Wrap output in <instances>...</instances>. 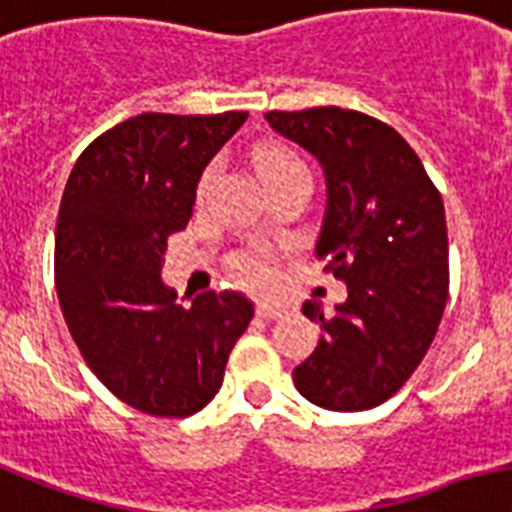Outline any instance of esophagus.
I'll use <instances>...</instances> for the list:
<instances>
[{"instance_id": "esophagus-1", "label": "esophagus", "mask_w": 512, "mask_h": 512, "mask_svg": "<svg viewBox=\"0 0 512 512\" xmlns=\"http://www.w3.org/2000/svg\"><path fill=\"white\" fill-rule=\"evenodd\" d=\"M286 313L284 305H270V302H257V315L265 318V321H276L281 315Z\"/></svg>"}]
</instances>
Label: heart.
I'll use <instances>...</instances> for the list:
<instances>
[{
  "mask_svg": "<svg viewBox=\"0 0 512 512\" xmlns=\"http://www.w3.org/2000/svg\"><path fill=\"white\" fill-rule=\"evenodd\" d=\"M305 168L302 160H299L294 152L289 149H268L263 155L257 157V176L260 181L270 176H278L284 170H297ZM213 181V170H207L202 176V184H199V194H205L207 186ZM231 268H234L236 278L242 281L249 289H268L273 284V252L270 249H247V252H239V255L231 260Z\"/></svg>",
  "mask_w": 512,
  "mask_h": 512,
  "instance_id": "obj_1",
  "label": "heart"
}]
</instances>
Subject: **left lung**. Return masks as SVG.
Segmentation results:
<instances>
[{
  "mask_svg": "<svg viewBox=\"0 0 512 512\" xmlns=\"http://www.w3.org/2000/svg\"><path fill=\"white\" fill-rule=\"evenodd\" d=\"M265 120L321 162L326 213L315 257L326 260L347 299L321 323L318 347L294 368L313 405L339 413L389 400L418 368L447 305V220L436 186L392 126L342 107L268 112Z\"/></svg>",
  "mask_w": 512,
  "mask_h": 512,
  "instance_id": "1",
  "label": "left lung"
}]
</instances>
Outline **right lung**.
<instances>
[{
  "label": "right lung",
  "instance_id": "right-lung-1",
  "mask_svg": "<svg viewBox=\"0 0 512 512\" xmlns=\"http://www.w3.org/2000/svg\"><path fill=\"white\" fill-rule=\"evenodd\" d=\"M247 112H144L83 149L62 191L54 284L94 376L147 415L184 418L218 394L255 307L242 292L178 302L162 281L168 236L186 228L202 170Z\"/></svg>",
  "mask_w": 512,
  "mask_h": 512
}]
</instances>
